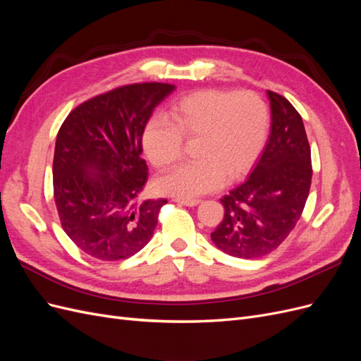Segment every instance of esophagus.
<instances>
[{
  "instance_id": "1",
  "label": "esophagus",
  "mask_w": 361,
  "mask_h": 361,
  "mask_svg": "<svg viewBox=\"0 0 361 361\" xmlns=\"http://www.w3.org/2000/svg\"><path fill=\"white\" fill-rule=\"evenodd\" d=\"M174 202L179 203V204H183V206H190V207L191 206H197L200 203L199 199H182V197L174 199Z\"/></svg>"
}]
</instances>
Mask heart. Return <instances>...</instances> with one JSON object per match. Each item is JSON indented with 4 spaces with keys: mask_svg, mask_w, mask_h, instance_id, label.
<instances>
[{
    "mask_svg": "<svg viewBox=\"0 0 361 361\" xmlns=\"http://www.w3.org/2000/svg\"><path fill=\"white\" fill-rule=\"evenodd\" d=\"M167 120H149L141 146L152 166L166 170L180 159L183 140H194L195 159L154 183L159 194L192 199L239 179L253 166L265 145L268 108L251 90L204 89L173 102Z\"/></svg>",
    "mask_w": 361,
    "mask_h": 361,
    "instance_id": "heart-1",
    "label": "heart"
}]
</instances>
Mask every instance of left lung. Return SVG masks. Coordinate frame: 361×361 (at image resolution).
<instances>
[{
	"mask_svg": "<svg viewBox=\"0 0 361 361\" xmlns=\"http://www.w3.org/2000/svg\"><path fill=\"white\" fill-rule=\"evenodd\" d=\"M271 130L247 179L221 199L224 218L211 233L216 248L256 259L274 251L300 220L312 183L310 146L292 104L267 90Z\"/></svg>",
	"mask_w": 361,
	"mask_h": 361,
	"instance_id": "8db88e82",
	"label": "left lung"
}]
</instances>
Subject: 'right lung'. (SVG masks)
Segmentation results:
<instances>
[{
    "label": "right lung",
    "mask_w": 361,
    "mask_h": 361,
    "mask_svg": "<svg viewBox=\"0 0 361 361\" xmlns=\"http://www.w3.org/2000/svg\"><path fill=\"white\" fill-rule=\"evenodd\" d=\"M173 90L161 82L118 87L76 106L59 130L54 199L63 231L94 259L134 256L154 235L167 200H140L147 182L141 135Z\"/></svg>",
    "instance_id": "add662e5"
}]
</instances>
